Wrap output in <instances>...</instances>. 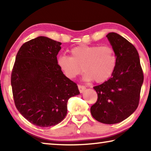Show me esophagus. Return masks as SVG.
Returning <instances> with one entry per match:
<instances>
[{"label": "esophagus", "instance_id": "34e87169", "mask_svg": "<svg viewBox=\"0 0 151 151\" xmlns=\"http://www.w3.org/2000/svg\"><path fill=\"white\" fill-rule=\"evenodd\" d=\"M78 90H79V91H80L81 93H83V92L85 91V89H86V87H85V86L81 85H78Z\"/></svg>", "mask_w": 151, "mask_h": 151}]
</instances>
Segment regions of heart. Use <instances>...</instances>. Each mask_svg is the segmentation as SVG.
<instances>
[{"mask_svg": "<svg viewBox=\"0 0 151 151\" xmlns=\"http://www.w3.org/2000/svg\"><path fill=\"white\" fill-rule=\"evenodd\" d=\"M70 57L60 55L58 65L65 75L73 79L85 71L84 79L101 83L111 77L116 65V56L108 45H80L70 50Z\"/></svg>", "mask_w": 151, "mask_h": 151, "instance_id": "obj_1", "label": "heart"}]
</instances>
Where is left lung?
<instances>
[{"mask_svg":"<svg viewBox=\"0 0 151 151\" xmlns=\"http://www.w3.org/2000/svg\"><path fill=\"white\" fill-rule=\"evenodd\" d=\"M106 37L115 51L116 65L108 81L93 87L98 99L91 112L97 121L112 124L124 121L137 109L144 75L134 45L115 32Z\"/></svg>","mask_w":151,"mask_h":151,"instance_id":"8db88e82","label":"left lung"}]
</instances>
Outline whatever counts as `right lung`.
<instances>
[{"mask_svg": "<svg viewBox=\"0 0 151 151\" xmlns=\"http://www.w3.org/2000/svg\"><path fill=\"white\" fill-rule=\"evenodd\" d=\"M61 42L45 37L26 42L18 51L11 73L15 106L30 123L55 126L67 113L68 99L80 93L57 63Z\"/></svg>", "mask_w": 151, "mask_h": 151, "instance_id": "add662e5", "label": "right lung"}]
</instances>
